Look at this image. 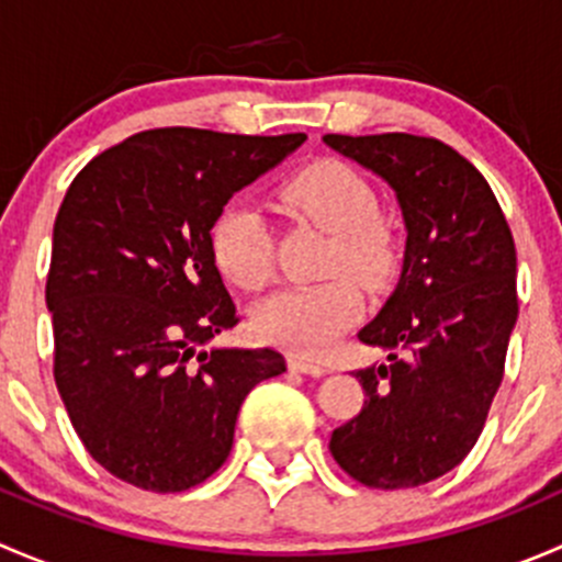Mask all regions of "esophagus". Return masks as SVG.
I'll use <instances>...</instances> for the list:
<instances>
[{
  "mask_svg": "<svg viewBox=\"0 0 562 562\" xmlns=\"http://www.w3.org/2000/svg\"><path fill=\"white\" fill-rule=\"evenodd\" d=\"M288 367H291L293 372H304V375H313V378H323L328 372L326 367L313 364V361H304V359H288Z\"/></svg>",
  "mask_w": 562,
  "mask_h": 562,
  "instance_id": "1",
  "label": "esophagus"
}]
</instances>
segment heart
Wrapping results in <instances>:
<instances>
[{
  "instance_id": "heart-1",
  "label": "heart",
  "mask_w": 562,
  "mask_h": 562,
  "mask_svg": "<svg viewBox=\"0 0 562 562\" xmlns=\"http://www.w3.org/2000/svg\"><path fill=\"white\" fill-rule=\"evenodd\" d=\"M280 203L331 234L321 285H293L255 310V334L299 356H323L361 315L364 288H383L396 269V241L378 220V195L359 171L339 160H317L280 187ZM212 258L228 282L260 291L271 280V239L258 212L231 206L212 225Z\"/></svg>"
}]
</instances>
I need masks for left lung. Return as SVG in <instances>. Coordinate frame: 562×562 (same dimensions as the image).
<instances>
[{"label":"left lung","instance_id":"1","mask_svg":"<svg viewBox=\"0 0 562 562\" xmlns=\"http://www.w3.org/2000/svg\"><path fill=\"white\" fill-rule=\"evenodd\" d=\"M396 192L407 241L402 277L359 339L389 350L356 370L359 416L328 440L370 490H413L457 468L479 440L517 323V249L473 162L438 138L323 135Z\"/></svg>","mask_w":562,"mask_h":562}]
</instances>
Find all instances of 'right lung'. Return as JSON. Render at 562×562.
<instances>
[{
    "mask_svg": "<svg viewBox=\"0 0 562 562\" xmlns=\"http://www.w3.org/2000/svg\"><path fill=\"white\" fill-rule=\"evenodd\" d=\"M304 140L146 130L72 179L45 282L54 381L81 443L116 479L162 495L206 481L231 454L245 396L285 372L271 348L203 350L239 323L212 225Z\"/></svg>",
    "mask_w": 562,
    "mask_h": 562,
    "instance_id": "right-lung-1",
    "label": "right lung"
}]
</instances>
